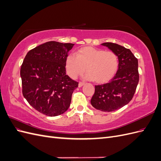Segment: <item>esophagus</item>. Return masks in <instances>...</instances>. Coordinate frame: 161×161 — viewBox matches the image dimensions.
Returning a JSON list of instances; mask_svg holds the SVG:
<instances>
[{"label":"esophagus","mask_w":161,"mask_h":161,"mask_svg":"<svg viewBox=\"0 0 161 161\" xmlns=\"http://www.w3.org/2000/svg\"><path fill=\"white\" fill-rule=\"evenodd\" d=\"M84 85H85V84H84V82H79V87H81V86H83Z\"/></svg>","instance_id":"34e87169"}]
</instances>
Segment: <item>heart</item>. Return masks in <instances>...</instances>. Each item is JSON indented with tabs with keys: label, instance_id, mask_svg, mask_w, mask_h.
<instances>
[{
	"label": "heart",
	"instance_id": "1",
	"mask_svg": "<svg viewBox=\"0 0 161 161\" xmlns=\"http://www.w3.org/2000/svg\"><path fill=\"white\" fill-rule=\"evenodd\" d=\"M65 67L67 74L75 79L83 73L86 80L104 84L111 80L119 68V58L113 51H104L93 47H82L76 52V56H68Z\"/></svg>",
	"mask_w": 161,
	"mask_h": 161
}]
</instances>
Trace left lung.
<instances>
[{"instance_id":"1","label":"left lung","mask_w":161,"mask_h":161,"mask_svg":"<svg viewBox=\"0 0 161 161\" xmlns=\"http://www.w3.org/2000/svg\"><path fill=\"white\" fill-rule=\"evenodd\" d=\"M101 45L118 55L119 68L109 82L95 86L91 103L99 111H114L127 105L132 99L139 81L138 62L127 48L111 42Z\"/></svg>"}]
</instances>
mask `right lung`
Returning <instances> with one entry per match:
<instances>
[{
  "instance_id": "right-lung-1",
  "label": "right lung",
  "mask_w": 161,
  "mask_h": 161,
  "mask_svg": "<svg viewBox=\"0 0 161 161\" xmlns=\"http://www.w3.org/2000/svg\"><path fill=\"white\" fill-rule=\"evenodd\" d=\"M74 43L48 42L28 52L21 67L22 92L33 108L47 116L69 108L77 82L66 75L65 62Z\"/></svg>"
}]
</instances>
